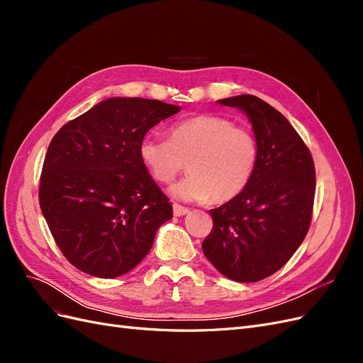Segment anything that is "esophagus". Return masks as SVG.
<instances>
[{"label": "esophagus", "mask_w": 363, "mask_h": 363, "mask_svg": "<svg viewBox=\"0 0 363 363\" xmlns=\"http://www.w3.org/2000/svg\"><path fill=\"white\" fill-rule=\"evenodd\" d=\"M172 211H174V216H184L189 213V208L188 207H183L180 204H174L172 206Z\"/></svg>", "instance_id": "1"}]
</instances>
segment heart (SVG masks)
<instances>
[{"mask_svg":"<svg viewBox=\"0 0 363 363\" xmlns=\"http://www.w3.org/2000/svg\"><path fill=\"white\" fill-rule=\"evenodd\" d=\"M139 157L160 183L172 182L188 160L191 174L169 188L174 199L227 203L250 183L257 163V142L232 119L200 115L172 125L169 139L142 138Z\"/></svg>","mask_w":363,"mask_h":363,"instance_id":"b5f03b06","label":"heart"}]
</instances>
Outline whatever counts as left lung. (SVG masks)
Returning <instances> with one entry per match:
<instances>
[{
	"mask_svg": "<svg viewBox=\"0 0 363 363\" xmlns=\"http://www.w3.org/2000/svg\"><path fill=\"white\" fill-rule=\"evenodd\" d=\"M250 119L257 163L236 199L212 208L213 228L203 252L230 280L252 283L272 276L304 240L315 199V167L289 121L255 95L218 100Z\"/></svg>",
	"mask_w": 363,
	"mask_h": 363,
	"instance_id": "obj_1",
	"label": "left lung"
}]
</instances>
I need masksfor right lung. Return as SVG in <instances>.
<instances>
[{"mask_svg":"<svg viewBox=\"0 0 363 363\" xmlns=\"http://www.w3.org/2000/svg\"><path fill=\"white\" fill-rule=\"evenodd\" d=\"M180 112L147 98L113 96L65 124L48 147L39 203L72 265L113 279L133 269L172 206L139 157L147 131Z\"/></svg>","mask_w":363,"mask_h":363,"instance_id":"add662e5","label":"right lung"}]
</instances>
